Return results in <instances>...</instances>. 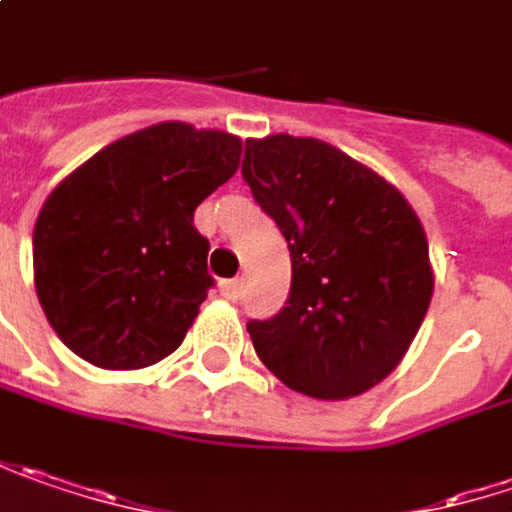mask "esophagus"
Instances as JSON below:
<instances>
[{
	"instance_id": "obj_1",
	"label": "esophagus",
	"mask_w": 512,
	"mask_h": 512,
	"mask_svg": "<svg viewBox=\"0 0 512 512\" xmlns=\"http://www.w3.org/2000/svg\"><path fill=\"white\" fill-rule=\"evenodd\" d=\"M221 294L227 296L230 302H236V299L242 296V282H239V279H227V282H221Z\"/></svg>"
}]
</instances>
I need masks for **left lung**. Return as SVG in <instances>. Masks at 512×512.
Returning <instances> with one entry per match:
<instances>
[{
    "instance_id": "1",
    "label": "left lung",
    "mask_w": 512,
    "mask_h": 512,
    "mask_svg": "<svg viewBox=\"0 0 512 512\" xmlns=\"http://www.w3.org/2000/svg\"><path fill=\"white\" fill-rule=\"evenodd\" d=\"M242 178L291 250V291L250 320L259 360L285 386L354 397L400 363L432 299L415 210L377 172L317 138L244 143Z\"/></svg>"
}]
</instances>
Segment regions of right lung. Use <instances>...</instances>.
I'll use <instances>...</instances> for the list:
<instances>
[{
  "instance_id": "add662e5",
  "label": "right lung",
  "mask_w": 512,
  "mask_h": 512,
  "mask_svg": "<svg viewBox=\"0 0 512 512\" xmlns=\"http://www.w3.org/2000/svg\"><path fill=\"white\" fill-rule=\"evenodd\" d=\"M242 141L158 123L100 149L42 204L34 282L77 357L143 369L172 354L216 279L195 207L239 167Z\"/></svg>"
}]
</instances>
